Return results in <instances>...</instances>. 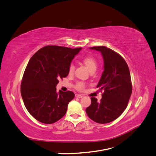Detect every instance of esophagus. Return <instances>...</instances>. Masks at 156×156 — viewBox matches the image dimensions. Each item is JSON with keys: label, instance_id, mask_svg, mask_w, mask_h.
<instances>
[{"label": "esophagus", "instance_id": "34e87169", "mask_svg": "<svg viewBox=\"0 0 156 156\" xmlns=\"http://www.w3.org/2000/svg\"><path fill=\"white\" fill-rule=\"evenodd\" d=\"M75 97L79 98H81L83 97V95H81V94H75Z\"/></svg>", "mask_w": 156, "mask_h": 156}]
</instances>
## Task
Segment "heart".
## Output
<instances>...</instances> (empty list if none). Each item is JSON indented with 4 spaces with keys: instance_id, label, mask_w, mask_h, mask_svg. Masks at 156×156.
I'll return each mask as SVG.
<instances>
[{
    "instance_id": "heart-1",
    "label": "heart",
    "mask_w": 156,
    "mask_h": 156,
    "mask_svg": "<svg viewBox=\"0 0 156 156\" xmlns=\"http://www.w3.org/2000/svg\"><path fill=\"white\" fill-rule=\"evenodd\" d=\"M83 62L84 64V65L86 66V67L87 68V69L90 72V71L93 70V69H96L97 68V61L96 60V59L92 57V56H86L83 59ZM74 69L75 67L73 64H71L69 66V73L72 74L74 72ZM76 87L79 90H82L84 88V84L83 83L79 82L77 84Z\"/></svg>"
}]
</instances>
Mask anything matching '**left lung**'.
Wrapping results in <instances>:
<instances>
[{
    "mask_svg": "<svg viewBox=\"0 0 156 156\" xmlns=\"http://www.w3.org/2000/svg\"><path fill=\"white\" fill-rule=\"evenodd\" d=\"M90 49L100 52L104 62L103 72L97 88L103 91L100 101L91 98V105L86 108L90 119L99 124L116 120L126 108L132 92L129 69L125 60L105 46Z\"/></svg>",
    "mask_w": 156,
    "mask_h": 156,
    "instance_id": "8db88e82",
    "label": "left lung"
}]
</instances>
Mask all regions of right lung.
Instances as JSON below:
<instances>
[{"instance_id":"add662e5","label":"right lung","mask_w":156,"mask_h":156,"mask_svg":"<svg viewBox=\"0 0 156 156\" xmlns=\"http://www.w3.org/2000/svg\"><path fill=\"white\" fill-rule=\"evenodd\" d=\"M81 48L46 46L33 55L21 84L23 102L30 114L41 123L50 124L65 115L75 97L72 91L56 92L58 80L68 76L75 56Z\"/></svg>"}]
</instances>
